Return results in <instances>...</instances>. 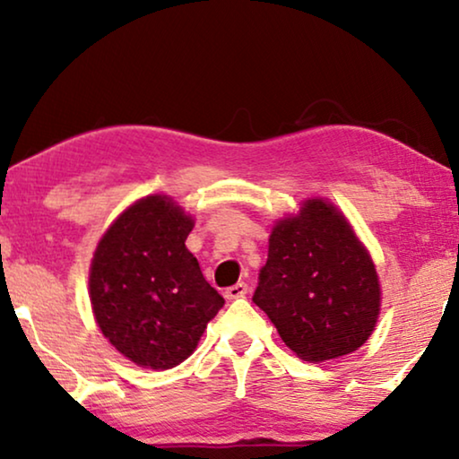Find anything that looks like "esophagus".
<instances>
[{
	"label": "esophagus",
	"instance_id": "obj_1",
	"mask_svg": "<svg viewBox=\"0 0 459 459\" xmlns=\"http://www.w3.org/2000/svg\"><path fill=\"white\" fill-rule=\"evenodd\" d=\"M247 292H248V286L244 284V281H238L236 286H230L228 290H225V299H230V300L231 299H242Z\"/></svg>",
	"mask_w": 459,
	"mask_h": 459
}]
</instances>
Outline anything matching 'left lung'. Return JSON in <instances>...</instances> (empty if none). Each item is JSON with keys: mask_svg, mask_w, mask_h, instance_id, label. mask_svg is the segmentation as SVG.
I'll list each match as a JSON object with an SVG mask.
<instances>
[{"mask_svg": "<svg viewBox=\"0 0 459 459\" xmlns=\"http://www.w3.org/2000/svg\"><path fill=\"white\" fill-rule=\"evenodd\" d=\"M253 300L294 355L322 363L353 353L372 336L382 288L344 212L313 196L273 223Z\"/></svg>", "mask_w": 459, "mask_h": 459, "instance_id": "obj_1", "label": "left lung"}]
</instances>
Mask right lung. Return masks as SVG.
Segmentation results:
<instances>
[{"label": "right lung", "mask_w": 459, "mask_h": 459, "mask_svg": "<svg viewBox=\"0 0 459 459\" xmlns=\"http://www.w3.org/2000/svg\"><path fill=\"white\" fill-rule=\"evenodd\" d=\"M194 217L173 196L150 194L108 225L90 265L93 319L125 359L171 369L196 351L223 297L186 247Z\"/></svg>", "instance_id": "right-lung-1"}]
</instances>
